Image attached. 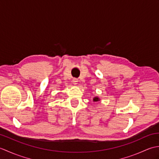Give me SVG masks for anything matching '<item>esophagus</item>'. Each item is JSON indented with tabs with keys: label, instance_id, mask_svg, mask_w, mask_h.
Masks as SVG:
<instances>
[{
	"label": "esophagus",
	"instance_id": "esophagus-1",
	"mask_svg": "<svg viewBox=\"0 0 159 159\" xmlns=\"http://www.w3.org/2000/svg\"><path fill=\"white\" fill-rule=\"evenodd\" d=\"M72 83L74 85H76V84L78 83V79H74L72 80Z\"/></svg>",
	"mask_w": 159,
	"mask_h": 159
}]
</instances>
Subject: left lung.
Listing matches in <instances>:
<instances>
[{"instance_id": "8db88e82", "label": "left lung", "mask_w": 159, "mask_h": 159, "mask_svg": "<svg viewBox=\"0 0 159 159\" xmlns=\"http://www.w3.org/2000/svg\"><path fill=\"white\" fill-rule=\"evenodd\" d=\"M98 100H99V98H97V97H95L93 98L94 102H97V101H98Z\"/></svg>"}]
</instances>
